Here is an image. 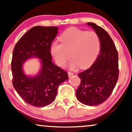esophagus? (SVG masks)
<instances>
[{
    "instance_id": "esophagus-1",
    "label": "esophagus",
    "mask_w": 132,
    "mask_h": 132,
    "mask_svg": "<svg viewBox=\"0 0 132 132\" xmlns=\"http://www.w3.org/2000/svg\"><path fill=\"white\" fill-rule=\"evenodd\" d=\"M72 75H73V73L72 72H68V75H69V77H70Z\"/></svg>"
}]
</instances>
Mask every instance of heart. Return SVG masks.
<instances>
[{"instance_id":"heart-1","label":"heart","mask_w":132,"mask_h":132,"mask_svg":"<svg viewBox=\"0 0 132 132\" xmlns=\"http://www.w3.org/2000/svg\"><path fill=\"white\" fill-rule=\"evenodd\" d=\"M60 41L61 43H52L51 53L60 67L66 65L70 55L72 59L69 66L71 69L78 66L85 69L93 63L100 51V36L94 31L71 28L62 34Z\"/></svg>"}]
</instances>
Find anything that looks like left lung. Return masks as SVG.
<instances>
[{
	"label": "left lung",
	"mask_w": 132,
	"mask_h": 132,
	"mask_svg": "<svg viewBox=\"0 0 132 132\" xmlns=\"http://www.w3.org/2000/svg\"><path fill=\"white\" fill-rule=\"evenodd\" d=\"M100 36V52L89 69L78 74L81 79L76 91L77 100L88 106H97L109 98L119 78L118 52L105 29L94 23H87Z\"/></svg>",
	"instance_id": "8db88e82"
}]
</instances>
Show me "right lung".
<instances>
[{"mask_svg": "<svg viewBox=\"0 0 132 132\" xmlns=\"http://www.w3.org/2000/svg\"><path fill=\"white\" fill-rule=\"evenodd\" d=\"M56 26H34L18 40L11 62L12 84L24 101L42 108L55 100L59 86L68 79L67 72L52 62L51 46L57 35ZM32 56L42 60L41 72L33 78L23 73L22 65Z\"/></svg>", "mask_w": 132, "mask_h": 132, "instance_id": "1", "label": "right lung"}]
</instances>
